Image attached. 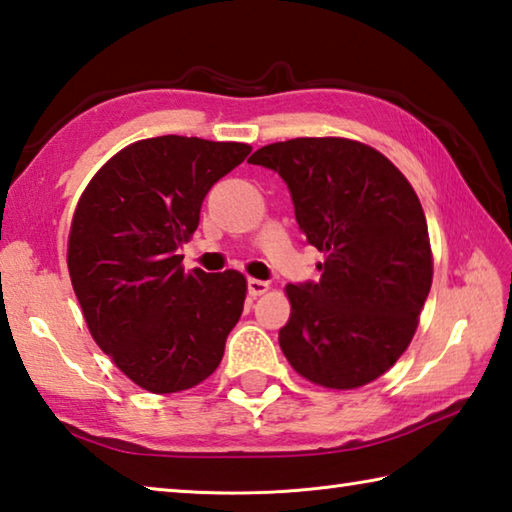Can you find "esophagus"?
<instances>
[{
    "instance_id": "esophagus-1",
    "label": "esophagus",
    "mask_w": 512,
    "mask_h": 512,
    "mask_svg": "<svg viewBox=\"0 0 512 512\" xmlns=\"http://www.w3.org/2000/svg\"><path fill=\"white\" fill-rule=\"evenodd\" d=\"M268 291V282H264V280H253V277H250L248 280V293L253 295V297H259V295H264Z\"/></svg>"
}]
</instances>
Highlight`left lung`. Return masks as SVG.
Here are the masks:
<instances>
[{"label":"left lung","instance_id":"left-lung-1","mask_svg":"<svg viewBox=\"0 0 512 512\" xmlns=\"http://www.w3.org/2000/svg\"><path fill=\"white\" fill-rule=\"evenodd\" d=\"M248 163L282 176L320 282L288 284L280 347L297 374L331 389L367 385L412 342L432 286L425 215L410 181L347 138L273 143Z\"/></svg>","mask_w":512,"mask_h":512}]
</instances>
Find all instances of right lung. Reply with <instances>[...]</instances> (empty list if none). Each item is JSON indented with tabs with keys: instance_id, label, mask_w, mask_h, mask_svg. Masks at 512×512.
Segmentation results:
<instances>
[{
	"instance_id": "1",
	"label": "right lung",
	"mask_w": 512,
	"mask_h": 512,
	"mask_svg": "<svg viewBox=\"0 0 512 512\" xmlns=\"http://www.w3.org/2000/svg\"><path fill=\"white\" fill-rule=\"evenodd\" d=\"M248 154L244 143L145 138L102 165L78 201L67 257L73 291L96 345L147 392L206 380L244 311V275L183 271L176 253L212 185Z\"/></svg>"
}]
</instances>
